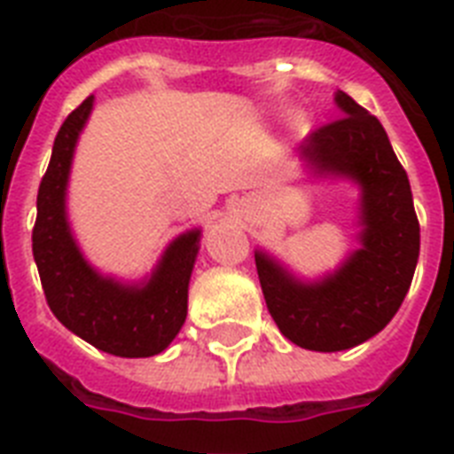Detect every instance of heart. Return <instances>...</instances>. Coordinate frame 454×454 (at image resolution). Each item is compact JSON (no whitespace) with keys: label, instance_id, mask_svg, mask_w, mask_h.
Listing matches in <instances>:
<instances>
[{"label":"heart","instance_id":"heart-1","mask_svg":"<svg viewBox=\"0 0 454 454\" xmlns=\"http://www.w3.org/2000/svg\"><path fill=\"white\" fill-rule=\"evenodd\" d=\"M294 120H297V122H301V115H297V117H294Z\"/></svg>","mask_w":454,"mask_h":454}]
</instances>
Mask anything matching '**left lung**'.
Segmentation results:
<instances>
[{"label":"left lung","mask_w":454,"mask_h":454,"mask_svg":"<svg viewBox=\"0 0 454 454\" xmlns=\"http://www.w3.org/2000/svg\"><path fill=\"white\" fill-rule=\"evenodd\" d=\"M341 115L317 127L299 145V157L323 176L360 185L363 247L320 283H299L269 254L256 252L263 299L285 337L309 351H344L391 323L408 294L419 259L408 174L387 131L344 91L334 96Z\"/></svg>","instance_id":"8db88e82"}]
</instances>
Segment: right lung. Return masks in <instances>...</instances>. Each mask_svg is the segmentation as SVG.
Wrapping results in <instances>:
<instances>
[{
    "label": "right lung",
    "instance_id": "add662e5",
    "mask_svg": "<svg viewBox=\"0 0 454 454\" xmlns=\"http://www.w3.org/2000/svg\"><path fill=\"white\" fill-rule=\"evenodd\" d=\"M91 106L94 96L84 98L56 134L37 192L32 254L46 303L67 330L120 358H148L164 351L184 327L200 231L171 242L148 283L122 285L89 266L67 226L66 188L74 144Z\"/></svg>",
    "mask_w": 454,
    "mask_h": 454
}]
</instances>
